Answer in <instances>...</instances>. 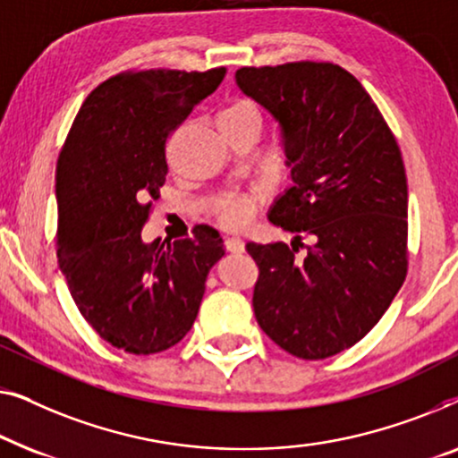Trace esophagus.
I'll list each match as a JSON object with an SVG mask.
<instances>
[{"label": "esophagus", "mask_w": 458, "mask_h": 458, "mask_svg": "<svg viewBox=\"0 0 458 458\" xmlns=\"http://www.w3.org/2000/svg\"><path fill=\"white\" fill-rule=\"evenodd\" d=\"M224 247H226V250H230V253H242L244 242L236 236H228L226 241H224Z\"/></svg>", "instance_id": "34e87169"}]
</instances>
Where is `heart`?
<instances>
[{
  "label": "heart",
  "instance_id": "heart-1",
  "mask_svg": "<svg viewBox=\"0 0 458 458\" xmlns=\"http://www.w3.org/2000/svg\"><path fill=\"white\" fill-rule=\"evenodd\" d=\"M217 124L220 128H261V114L253 101L238 99L228 103L217 115ZM259 195H226L217 199L214 205L216 220L224 228H241L253 217Z\"/></svg>",
  "mask_w": 458,
  "mask_h": 458
}]
</instances>
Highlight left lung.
<instances>
[{
    "mask_svg": "<svg viewBox=\"0 0 458 458\" xmlns=\"http://www.w3.org/2000/svg\"><path fill=\"white\" fill-rule=\"evenodd\" d=\"M236 82L278 120L294 182L269 209V222L296 234L293 247L247 242L259 267L257 324L299 359L338 355L382 319L407 278L401 149L369 93L338 64L244 66Z\"/></svg>",
    "mask_w": 458,
    "mask_h": 458,
    "instance_id": "obj_1",
    "label": "left lung"
}]
</instances>
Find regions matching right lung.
Masks as SVG:
<instances>
[{"instance_id":"right-lung-1","label":"right lung","mask_w":458,"mask_h":458,"mask_svg":"<svg viewBox=\"0 0 458 458\" xmlns=\"http://www.w3.org/2000/svg\"><path fill=\"white\" fill-rule=\"evenodd\" d=\"M224 74H115L82 103L57 157V263L89 326L132 355L167 351L186 336L224 255L209 226L164 244L140 238L167 176V139Z\"/></svg>"}]
</instances>
